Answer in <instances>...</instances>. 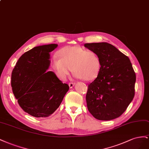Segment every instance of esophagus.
<instances>
[{
  "label": "esophagus",
  "instance_id": "1",
  "mask_svg": "<svg viewBox=\"0 0 149 149\" xmlns=\"http://www.w3.org/2000/svg\"><path fill=\"white\" fill-rule=\"evenodd\" d=\"M75 85V84L74 83V82H70V83L69 84V87H70V88H72L73 87H74Z\"/></svg>",
  "mask_w": 149,
  "mask_h": 149
}]
</instances>
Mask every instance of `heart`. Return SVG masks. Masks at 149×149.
<instances>
[{
  "label": "heart",
  "mask_w": 149,
  "mask_h": 149,
  "mask_svg": "<svg viewBox=\"0 0 149 149\" xmlns=\"http://www.w3.org/2000/svg\"><path fill=\"white\" fill-rule=\"evenodd\" d=\"M58 57L55 56L52 67L58 77L65 80L70 72L75 77L90 81L97 77L101 69V61L97 54L81 46H67L62 49Z\"/></svg>",
  "instance_id": "1"
}]
</instances>
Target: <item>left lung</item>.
Wrapping results in <instances>:
<instances>
[{
  "label": "left lung",
  "mask_w": 149,
  "mask_h": 149,
  "mask_svg": "<svg viewBox=\"0 0 149 149\" xmlns=\"http://www.w3.org/2000/svg\"><path fill=\"white\" fill-rule=\"evenodd\" d=\"M84 47L95 52L101 61L99 75L88 86V111L100 120L120 117L135 94L136 75L129 58L107 42L85 44Z\"/></svg>",
  "instance_id": "1"
}]
</instances>
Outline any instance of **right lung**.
Returning <instances> with one entry per match:
<instances>
[{
  "label": "right lung",
  "mask_w": 149,
  "mask_h": 149,
  "mask_svg": "<svg viewBox=\"0 0 149 149\" xmlns=\"http://www.w3.org/2000/svg\"><path fill=\"white\" fill-rule=\"evenodd\" d=\"M52 44L35 47L24 53L11 75L12 92L25 112L35 117H47L60 106L69 89L54 72L49 71Z\"/></svg>",
  "instance_id": "1"
}]
</instances>
